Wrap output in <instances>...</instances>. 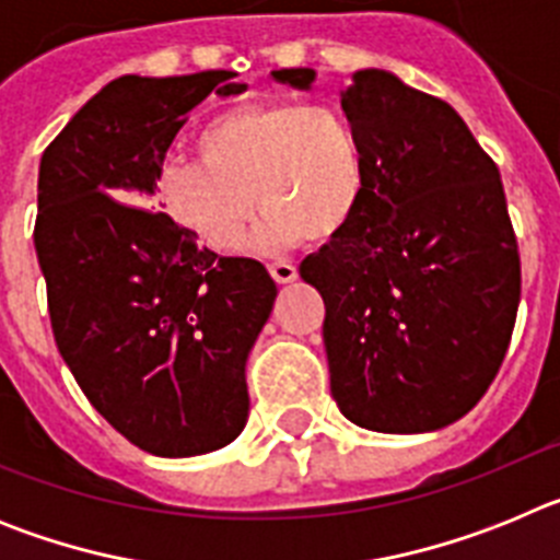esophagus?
I'll use <instances>...</instances> for the list:
<instances>
[{"instance_id":"esophagus-1","label":"esophagus","mask_w":560,"mask_h":560,"mask_svg":"<svg viewBox=\"0 0 560 560\" xmlns=\"http://www.w3.org/2000/svg\"><path fill=\"white\" fill-rule=\"evenodd\" d=\"M269 275L275 277V283L289 285L296 280V266L289 260H275V264H269Z\"/></svg>"}]
</instances>
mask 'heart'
I'll return each instance as SVG.
<instances>
[{
  "instance_id": "b5f03b06",
  "label": "heart",
  "mask_w": 560,
  "mask_h": 560,
  "mask_svg": "<svg viewBox=\"0 0 560 560\" xmlns=\"http://www.w3.org/2000/svg\"><path fill=\"white\" fill-rule=\"evenodd\" d=\"M201 160H171L156 173V201L210 249L325 244L348 230L368 199V153L359 128L330 103H244L196 137ZM258 199L255 200L254 196Z\"/></svg>"
}]
</instances>
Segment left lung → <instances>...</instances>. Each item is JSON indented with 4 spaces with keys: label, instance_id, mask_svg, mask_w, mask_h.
I'll return each mask as SVG.
<instances>
[{
    "label": "left lung",
    "instance_id": "obj_1",
    "mask_svg": "<svg viewBox=\"0 0 560 560\" xmlns=\"http://www.w3.org/2000/svg\"><path fill=\"white\" fill-rule=\"evenodd\" d=\"M308 92V67L275 69ZM341 112L368 153L353 224L303 260L325 300L330 395L384 434L438 432L477 407L511 345L518 246L493 160L446 101L359 69Z\"/></svg>",
    "mask_w": 560,
    "mask_h": 560
}]
</instances>
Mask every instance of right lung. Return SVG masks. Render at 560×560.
Listing matches in <instances>:
<instances>
[{"instance_id": "add662e5", "label": "right lung", "mask_w": 560, "mask_h": 560, "mask_svg": "<svg viewBox=\"0 0 560 560\" xmlns=\"http://www.w3.org/2000/svg\"><path fill=\"white\" fill-rule=\"evenodd\" d=\"M232 78H117L38 165L33 241L58 350L89 404L156 457L215 452L244 432L246 361L277 296L257 260L199 249L153 201L185 114L246 92Z\"/></svg>"}]
</instances>
